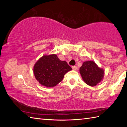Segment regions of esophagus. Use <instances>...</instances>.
Returning a JSON list of instances; mask_svg holds the SVG:
<instances>
[{"label":"esophagus","instance_id":"34e87169","mask_svg":"<svg viewBox=\"0 0 127 127\" xmlns=\"http://www.w3.org/2000/svg\"><path fill=\"white\" fill-rule=\"evenodd\" d=\"M72 69L73 70H76L77 69V66H76V65H74V66H72Z\"/></svg>","mask_w":127,"mask_h":127}]
</instances>
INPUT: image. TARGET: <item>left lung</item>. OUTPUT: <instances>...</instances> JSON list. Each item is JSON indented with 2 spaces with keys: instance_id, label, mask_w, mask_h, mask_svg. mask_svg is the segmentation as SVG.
Returning a JSON list of instances; mask_svg holds the SVG:
<instances>
[{
  "instance_id": "8db88e82",
  "label": "left lung",
  "mask_w": 127,
  "mask_h": 127,
  "mask_svg": "<svg viewBox=\"0 0 127 127\" xmlns=\"http://www.w3.org/2000/svg\"><path fill=\"white\" fill-rule=\"evenodd\" d=\"M79 72L83 81L90 86H95L101 81L104 76V70L94 61L83 62L79 68Z\"/></svg>"
}]
</instances>
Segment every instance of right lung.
<instances>
[{
  "mask_svg": "<svg viewBox=\"0 0 127 127\" xmlns=\"http://www.w3.org/2000/svg\"><path fill=\"white\" fill-rule=\"evenodd\" d=\"M71 70L65 61H61L55 54L42 56L33 66L36 79L47 87L55 86L63 80L64 74Z\"/></svg>",
  "mask_w": 127,
  "mask_h": 127,
  "instance_id": "1",
  "label": "right lung"
}]
</instances>
